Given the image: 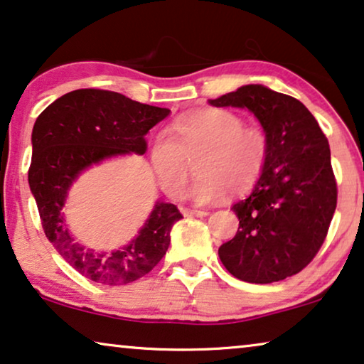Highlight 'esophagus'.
Here are the masks:
<instances>
[{
	"label": "esophagus",
	"mask_w": 364,
	"mask_h": 364,
	"mask_svg": "<svg viewBox=\"0 0 364 364\" xmlns=\"http://www.w3.org/2000/svg\"><path fill=\"white\" fill-rule=\"evenodd\" d=\"M181 213H183V215H189V217H204V215H208L209 213L208 210H204V209H186V208H181Z\"/></svg>",
	"instance_id": "1"
}]
</instances>
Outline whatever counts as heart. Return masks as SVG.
<instances>
[{
    "instance_id": "obj_1",
    "label": "heart",
    "mask_w": 364,
    "mask_h": 364,
    "mask_svg": "<svg viewBox=\"0 0 364 364\" xmlns=\"http://www.w3.org/2000/svg\"><path fill=\"white\" fill-rule=\"evenodd\" d=\"M194 155L198 176L189 196L200 204L214 203L227 189L240 194L257 184L268 164L269 139L229 109H204L181 119L173 135L159 134L150 147L151 168L166 194L181 191L189 171L186 159Z\"/></svg>"
}]
</instances>
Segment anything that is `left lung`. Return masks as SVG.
I'll list each match as a JSON object with an SVG mask.
<instances>
[{
	"label": "left lung",
	"mask_w": 364,
	"mask_h": 364,
	"mask_svg": "<svg viewBox=\"0 0 364 364\" xmlns=\"http://www.w3.org/2000/svg\"><path fill=\"white\" fill-rule=\"evenodd\" d=\"M247 107L269 139V156L252 194L234 204L238 230L219 248L235 278L255 284L283 281L321 250L337 208L328 140L296 97L247 85L209 101Z\"/></svg>",
	"instance_id": "left-lung-1"
}]
</instances>
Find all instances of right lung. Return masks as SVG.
<instances>
[{"label": "right lung", "instance_id": "1", "mask_svg": "<svg viewBox=\"0 0 364 364\" xmlns=\"http://www.w3.org/2000/svg\"><path fill=\"white\" fill-rule=\"evenodd\" d=\"M170 114L132 101L121 93L85 88L47 106L32 129L29 186L46 237L70 267L95 283L119 286L154 269L170 247V232L181 213L175 204L156 203L144 229L121 250H86L65 227L62 208L68 188L93 164L114 155L147 151L149 130Z\"/></svg>", "mask_w": 364, "mask_h": 364}]
</instances>
